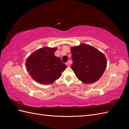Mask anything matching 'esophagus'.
<instances>
[{
	"instance_id": "esophagus-1",
	"label": "esophagus",
	"mask_w": 129,
	"mask_h": 129,
	"mask_svg": "<svg viewBox=\"0 0 129 129\" xmlns=\"http://www.w3.org/2000/svg\"><path fill=\"white\" fill-rule=\"evenodd\" d=\"M71 63H72V61H71V60H70V61H68V62H67L66 63V65L67 66H70V64H71Z\"/></svg>"
}]
</instances>
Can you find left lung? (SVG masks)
Returning a JSON list of instances; mask_svg holds the SVG:
<instances>
[{"label":"left lung","mask_w":129,"mask_h":129,"mask_svg":"<svg viewBox=\"0 0 129 129\" xmlns=\"http://www.w3.org/2000/svg\"><path fill=\"white\" fill-rule=\"evenodd\" d=\"M73 63L71 69L84 84H91L101 78L107 68V58L91 46L81 44L71 48Z\"/></svg>","instance_id":"1"}]
</instances>
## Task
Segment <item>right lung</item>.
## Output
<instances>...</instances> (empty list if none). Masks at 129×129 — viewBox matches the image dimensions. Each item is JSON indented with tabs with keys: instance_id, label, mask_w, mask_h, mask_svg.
Here are the masks:
<instances>
[{
	"instance_id": "right-lung-1",
	"label": "right lung",
	"mask_w": 129,
	"mask_h": 129,
	"mask_svg": "<svg viewBox=\"0 0 129 129\" xmlns=\"http://www.w3.org/2000/svg\"><path fill=\"white\" fill-rule=\"evenodd\" d=\"M56 50V47H42L31 54L26 60V70L36 82L52 84L67 68L59 57L54 55Z\"/></svg>"
}]
</instances>
